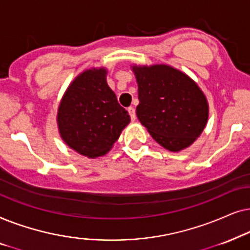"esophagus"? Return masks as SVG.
Masks as SVG:
<instances>
[{
    "instance_id": "obj_1",
    "label": "esophagus",
    "mask_w": 250,
    "mask_h": 250,
    "mask_svg": "<svg viewBox=\"0 0 250 250\" xmlns=\"http://www.w3.org/2000/svg\"><path fill=\"white\" fill-rule=\"evenodd\" d=\"M128 113H129V115H130L131 121H135V120H136V111H135V108L132 107V106L128 107Z\"/></svg>"
}]
</instances>
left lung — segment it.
Instances as JSON below:
<instances>
[{"label":"left lung","instance_id":"obj_1","mask_svg":"<svg viewBox=\"0 0 250 250\" xmlns=\"http://www.w3.org/2000/svg\"><path fill=\"white\" fill-rule=\"evenodd\" d=\"M138 83L137 118L171 152L188 147L206 127L208 103L184 73L167 65L134 66Z\"/></svg>","mask_w":250,"mask_h":250}]
</instances>
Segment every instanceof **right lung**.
Segmentation results:
<instances>
[{
  "label": "right lung",
  "instance_id": "add662e5",
  "mask_svg": "<svg viewBox=\"0 0 250 250\" xmlns=\"http://www.w3.org/2000/svg\"><path fill=\"white\" fill-rule=\"evenodd\" d=\"M62 138L80 154L97 158L107 153L130 122L106 82V69H88L68 86L58 108Z\"/></svg>",
  "mask_w": 250,
  "mask_h": 250
}]
</instances>
